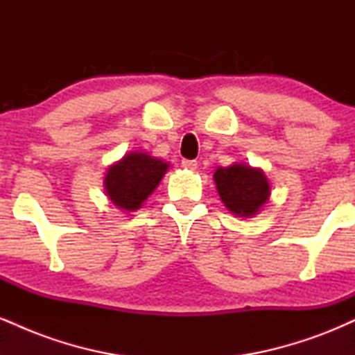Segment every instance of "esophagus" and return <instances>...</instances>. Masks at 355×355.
<instances>
[{
	"instance_id": "obj_1",
	"label": "esophagus",
	"mask_w": 355,
	"mask_h": 355,
	"mask_svg": "<svg viewBox=\"0 0 355 355\" xmlns=\"http://www.w3.org/2000/svg\"><path fill=\"white\" fill-rule=\"evenodd\" d=\"M197 165L198 164L195 160H182V166L185 170H195V168H197Z\"/></svg>"
}]
</instances>
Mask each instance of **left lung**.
Segmentation results:
<instances>
[{"mask_svg": "<svg viewBox=\"0 0 355 355\" xmlns=\"http://www.w3.org/2000/svg\"><path fill=\"white\" fill-rule=\"evenodd\" d=\"M218 197L235 217L252 218L270 198V183L266 172L247 164L217 166L214 173Z\"/></svg>", "mask_w": 355, "mask_h": 355, "instance_id": "8db88e82", "label": "left lung"}]
</instances>
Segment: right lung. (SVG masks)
<instances>
[{"label":"right lung","instance_id":"add662e5","mask_svg":"<svg viewBox=\"0 0 355 355\" xmlns=\"http://www.w3.org/2000/svg\"><path fill=\"white\" fill-rule=\"evenodd\" d=\"M170 164L146 152L125 153L107 168L103 189L108 200L121 211H137L160 185Z\"/></svg>","mask_w":355,"mask_h":355}]
</instances>
